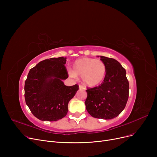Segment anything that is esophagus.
<instances>
[{
  "label": "esophagus",
  "instance_id": "1",
  "mask_svg": "<svg viewBox=\"0 0 157 157\" xmlns=\"http://www.w3.org/2000/svg\"><path fill=\"white\" fill-rule=\"evenodd\" d=\"M79 89H82V90H85V88L83 86H82V85H79Z\"/></svg>",
  "mask_w": 157,
  "mask_h": 157
}]
</instances>
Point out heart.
<instances>
[{"instance_id": "1", "label": "heart", "mask_w": 157, "mask_h": 157, "mask_svg": "<svg viewBox=\"0 0 157 157\" xmlns=\"http://www.w3.org/2000/svg\"><path fill=\"white\" fill-rule=\"evenodd\" d=\"M71 78L82 77L83 83L88 87L99 85L106 75V67L100 60L91 58H83L76 60L72 65V71L69 70Z\"/></svg>"}]
</instances>
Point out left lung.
Wrapping results in <instances>:
<instances>
[{"mask_svg":"<svg viewBox=\"0 0 157 157\" xmlns=\"http://www.w3.org/2000/svg\"><path fill=\"white\" fill-rule=\"evenodd\" d=\"M106 67V75L98 86L87 88L86 109L95 118L111 120L125 108L128 98L129 83L126 71L117 60L101 56Z\"/></svg>","mask_w":157,"mask_h":157,"instance_id":"left-lung-1","label":"left lung"}]
</instances>
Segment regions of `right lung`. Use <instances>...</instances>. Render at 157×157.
I'll list each match as a JSON object with an SVG mask.
<instances>
[{
  "instance_id": "1",
  "label": "right lung",
  "mask_w": 157,
  "mask_h": 157,
  "mask_svg": "<svg viewBox=\"0 0 157 157\" xmlns=\"http://www.w3.org/2000/svg\"><path fill=\"white\" fill-rule=\"evenodd\" d=\"M66 58H52L32 68L25 83V98L34 117L42 121H54L65 117L68 104L79 89L78 85L67 86Z\"/></svg>"
}]
</instances>
